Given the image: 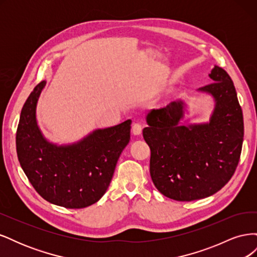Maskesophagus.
Instances as JSON below:
<instances>
[{
	"label": "esophagus",
	"mask_w": 257,
	"mask_h": 257,
	"mask_svg": "<svg viewBox=\"0 0 257 257\" xmlns=\"http://www.w3.org/2000/svg\"><path fill=\"white\" fill-rule=\"evenodd\" d=\"M142 131H143V125L141 123L136 122L133 124V126H132V132H133L134 135H141Z\"/></svg>",
	"instance_id": "esophagus-1"
}]
</instances>
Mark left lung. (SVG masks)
Masks as SVG:
<instances>
[{
  "mask_svg": "<svg viewBox=\"0 0 257 257\" xmlns=\"http://www.w3.org/2000/svg\"><path fill=\"white\" fill-rule=\"evenodd\" d=\"M209 77L213 82L198 89L215 99L209 123L179 126L182 102H173L147 115L149 126L143 135L151 150V179L163 195L175 200L213 195L230 180L240 160L244 127L234 82L219 66Z\"/></svg>",
  "mask_w": 257,
  "mask_h": 257,
  "instance_id": "obj_1",
  "label": "left lung"
}]
</instances>
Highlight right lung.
Segmentation results:
<instances>
[{
	"label": "right lung",
	"instance_id": "right-lung-1",
	"mask_svg": "<svg viewBox=\"0 0 257 257\" xmlns=\"http://www.w3.org/2000/svg\"><path fill=\"white\" fill-rule=\"evenodd\" d=\"M46 81L38 83L21 109L16 134L20 165L35 191L47 201L80 209L106 193L124 148L130 143L131 120L96 130L81 142L56 146L43 137L36 123V104Z\"/></svg>",
	"mask_w": 257,
	"mask_h": 257
}]
</instances>
